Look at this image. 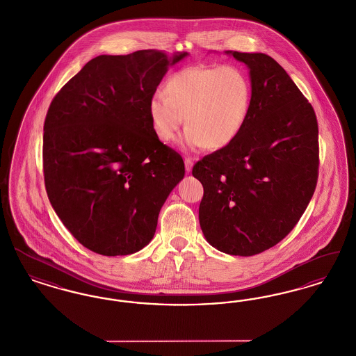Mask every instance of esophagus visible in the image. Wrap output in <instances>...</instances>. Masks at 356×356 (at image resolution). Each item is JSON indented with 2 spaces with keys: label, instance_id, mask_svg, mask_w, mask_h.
<instances>
[{
  "label": "esophagus",
  "instance_id": "esophagus-1",
  "mask_svg": "<svg viewBox=\"0 0 356 356\" xmlns=\"http://www.w3.org/2000/svg\"><path fill=\"white\" fill-rule=\"evenodd\" d=\"M184 164H186V173H189V172L192 170V167H193V161H192V159L186 157V159H184Z\"/></svg>",
  "mask_w": 356,
  "mask_h": 356
}]
</instances>
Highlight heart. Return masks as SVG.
<instances>
[{
  "label": "heart",
  "mask_w": 356,
  "mask_h": 356,
  "mask_svg": "<svg viewBox=\"0 0 356 356\" xmlns=\"http://www.w3.org/2000/svg\"><path fill=\"white\" fill-rule=\"evenodd\" d=\"M164 93L153 95L148 104L153 132L172 141L186 118L180 140L186 151L228 147L244 129L252 105L251 80L235 65L181 69L168 79Z\"/></svg>",
  "instance_id": "b5f03b06"
}]
</instances>
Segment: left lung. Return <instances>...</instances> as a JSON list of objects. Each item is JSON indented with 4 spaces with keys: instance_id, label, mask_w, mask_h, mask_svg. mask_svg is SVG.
<instances>
[{
    "instance_id": "1",
    "label": "left lung",
    "mask_w": 356,
    "mask_h": 356,
    "mask_svg": "<svg viewBox=\"0 0 356 356\" xmlns=\"http://www.w3.org/2000/svg\"><path fill=\"white\" fill-rule=\"evenodd\" d=\"M250 70L252 105L241 134L205 156L199 221L221 252L254 256L283 240L305 213L318 180V121L287 72L264 53L227 51Z\"/></svg>"
}]
</instances>
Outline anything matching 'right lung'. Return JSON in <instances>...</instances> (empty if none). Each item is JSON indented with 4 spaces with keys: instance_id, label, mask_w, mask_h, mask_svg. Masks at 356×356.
Returning a JSON list of instances; mask_svg holds the SVG:
<instances>
[{
    "instance_id": "add662e5",
    "label": "right lung",
    "mask_w": 356,
    "mask_h": 356,
    "mask_svg": "<svg viewBox=\"0 0 356 356\" xmlns=\"http://www.w3.org/2000/svg\"><path fill=\"white\" fill-rule=\"evenodd\" d=\"M186 56H97L51 102L42 148L47 193L69 232L96 254L148 245L163 204L184 177L180 154L153 132L148 104Z\"/></svg>"
}]
</instances>
